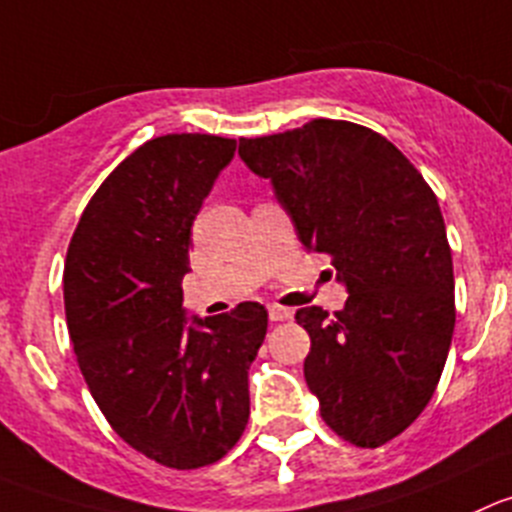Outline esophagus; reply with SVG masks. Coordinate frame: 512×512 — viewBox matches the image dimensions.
<instances>
[{"instance_id":"esophagus-1","label":"esophagus","mask_w":512,"mask_h":512,"mask_svg":"<svg viewBox=\"0 0 512 512\" xmlns=\"http://www.w3.org/2000/svg\"><path fill=\"white\" fill-rule=\"evenodd\" d=\"M267 315H270V321H288L293 318V310L283 308V305H267Z\"/></svg>"}]
</instances>
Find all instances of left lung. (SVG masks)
I'll use <instances>...</instances> for the list:
<instances>
[{"instance_id": "obj_1", "label": "left lung", "mask_w": 512, "mask_h": 512, "mask_svg": "<svg viewBox=\"0 0 512 512\" xmlns=\"http://www.w3.org/2000/svg\"><path fill=\"white\" fill-rule=\"evenodd\" d=\"M298 240L333 257L343 310L295 313L321 417L356 447H381L432 399L455 331V275L437 197L391 141L348 121L240 138Z\"/></svg>"}]
</instances>
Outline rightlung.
I'll return each instance as SVG.
<instances>
[{
    "instance_id": "right-lung-1",
    "label": "right lung",
    "mask_w": 512,
    "mask_h": 512,
    "mask_svg": "<svg viewBox=\"0 0 512 512\" xmlns=\"http://www.w3.org/2000/svg\"><path fill=\"white\" fill-rule=\"evenodd\" d=\"M234 138L169 133L100 184L65 260V315L90 394L118 437L174 470L222 460L250 417L247 371L267 310L186 315L191 224Z\"/></svg>"
}]
</instances>
